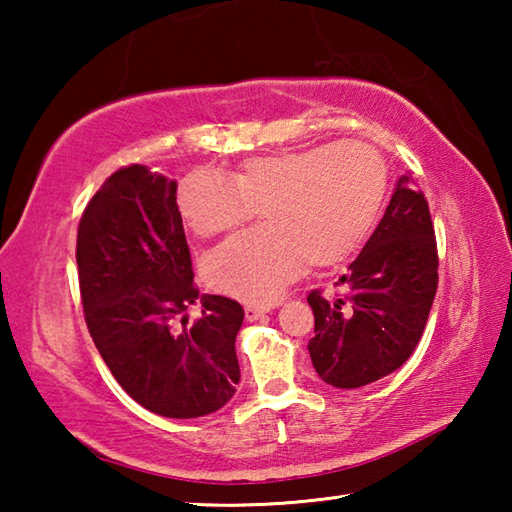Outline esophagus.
I'll return each instance as SVG.
<instances>
[{"mask_svg": "<svg viewBox=\"0 0 512 512\" xmlns=\"http://www.w3.org/2000/svg\"><path fill=\"white\" fill-rule=\"evenodd\" d=\"M268 310H270V308H264V306H246V308H244V312H246V319H248V321H257V319H262Z\"/></svg>", "mask_w": 512, "mask_h": 512, "instance_id": "34e87169", "label": "esophagus"}]
</instances>
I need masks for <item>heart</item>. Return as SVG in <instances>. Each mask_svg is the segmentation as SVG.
<instances>
[{"instance_id": "obj_1", "label": "heart", "mask_w": 512, "mask_h": 512, "mask_svg": "<svg viewBox=\"0 0 512 512\" xmlns=\"http://www.w3.org/2000/svg\"><path fill=\"white\" fill-rule=\"evenodd\" d=\"M387 160L365 140H339L255 156L231 182L195 171L178 189V211L195 235L242 226L259 209L264 226L226 239L204 257L206 284L244 301L270 303L303 264L328 268L356 253L383 209Z\"/></svg>"}]
</instances>
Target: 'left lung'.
Instances as JSON below:
<instances>
[{
	"label": "left lung",
	"instance_id": "left-lung-1",
	"mask_svg": "<svg viewBox=\"0 0 512 512\" xmlns=\"http://www.w3.org/2000/svg\"><path fill=\"white\" fill-rule=\"evenodd\" d=\"M336 297L312 290V365L332 387L374 383L407 361L438 290V244L424 193L402 176Z\"/></svg>",
	"mask_w": 512,
	"mask_h": 512
}]
</instances>
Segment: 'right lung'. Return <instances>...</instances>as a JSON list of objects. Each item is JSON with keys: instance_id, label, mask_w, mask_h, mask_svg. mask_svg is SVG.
<instances>
[{"instance_id": "add662e5", "label": "right lung", "mask_w": 512, "mask_h": 512, "mask_svg": "<svg viewBox=\"0 0 512 512\" xmlns=\"http://www.w3.org/2000/svg\"><path fill=\"white\" fill-rule=\"evenodd\" d=\"M176 193L143 165L114 171L81 215L76 266L85 323L118 385L158 416L200 418L235 394L244 310L206 295L200 317H184L200 292Z\"/></svg>"}]
</instances>
